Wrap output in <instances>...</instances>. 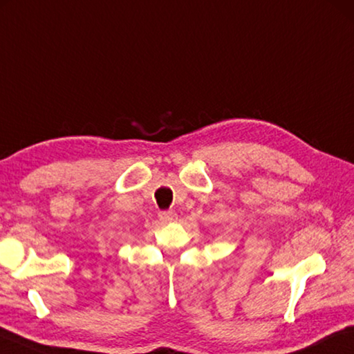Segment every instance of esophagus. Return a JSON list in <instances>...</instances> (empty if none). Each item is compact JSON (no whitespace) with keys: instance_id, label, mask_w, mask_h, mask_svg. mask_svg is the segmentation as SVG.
<instances>
[{"instance_id":"obj_1","label":"esophagus","mask_w":354,"mask_h":354,"mask_svg":"<svg viewBox=\"0 0 354 354\" xmlns=\"http://www.w3.org/2000/svg\"><path fill=\"white\" fill-rule=\"evenodd\" d=\"M175 218H176V214L173 210H164V212H160V214H159V220H160V223H164V224L175 221Z\"/></svg>"}]
</instances>
